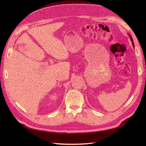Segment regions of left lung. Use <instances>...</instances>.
<instances>
[{"mask_svg":"<svg viewBox=\"0 0 146 146\" xmlns=\"http://www.w3.org/2000/svg\"><path fill=\"white\" fill-rule=\"evenodd\" d=\"M128 35H129V37H130V40H131V43H132V45H133V47H134V42H133V38H132V37H131V36L130 35V34H129V33H128ZM135 48V47H134Z\"/></svg>","mask_w":146,"mask_h":146,"instance_id":"left-lung-1","label":"left lung"}]
</instances>
